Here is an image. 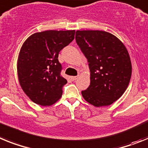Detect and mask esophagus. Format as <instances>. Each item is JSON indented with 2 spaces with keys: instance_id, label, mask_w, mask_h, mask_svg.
<instances>
[{
  "instance_id": "obj_1",
  "label": "esophagus",
  "mask_w": 148,
  "mask_h": 148,
  "mask_svg": "<svg viewBox=\"0 0 148 148\" xmlns=\"http://www.w3.org/2000/svg\"><path fill=\"white\" fill-rule=\"evenodd\" d=\"M78 79V76H74V77H71V79H72L73 81H75L77 79Z\"/></svg>"
}]
</instances>
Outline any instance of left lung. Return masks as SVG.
Listing matches in <instances>:
<instances>
[{
	"instance_id": "1",
	"label": "left lung",
	"mask_w": 148,
	"mask_h": 148,
	"mask_svg": "<svg viewBox=\"0 0 148 148\" xmlns=\"http://www.w3.org/2000/svg\"><path fill=\"white\" fill-rule=\"evenodd\" d=\"M76 42L86 57L90 85L83 98L96 107L111 105L124 93L130 80L132 65L124 45L102 30H77Z\"/></svg>"
}]
</instances>
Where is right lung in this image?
Instances as JSON below:
<instances>
[{
    "instance_id": "right-lung-1",
    "label": "right lung",
    "mask_w": 148,
    "mask_h": 148,
    "mask_svg": "<svg viewBox=\"0 0 148 148\" xmlns=\"http://www.w3.org/2000/svg\"><path fill=\"white\" fill-rule=\"evenodd\" d=\"M75 30H47L31 35L18 59V76L23 91L33 102L51 106L62 95L67 80L60 73L59 53L74 40Z\"/></svg>"
}]
</instances>
